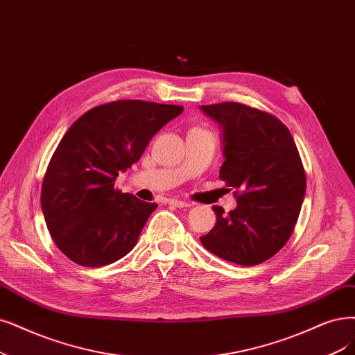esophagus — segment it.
Segmentation results:
<instances>
[{
  "label": "esophagus",
  "mask_w": 355,
  "mask_h": 355,
  "mask_svg": "<svg viewBox=\"0 0 355 355\" xmlns=\"http://www.w3.org/2000/svg\"><path fill=\"white\" fill-rule=\"evenodd\" d=\"M171 206H175V207H190L191 205L189 202H182V200H169Z\"/></svg>",
  "instance_id": "obj_1"
}]
</instances>
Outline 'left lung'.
Listing matches in <instances>:
<instances>
[{"label": "left lung", "instance_id": "8db88e82", "mask_svg": "<svg viewBox=\"0 0 355 355\" xmlns=\"http://www.w3.org/2000/svg\"><path fill=\"white\" fill-rule=\"evenodd\" d=\"M222 128L225 161L219 178L234 189L237 207L200 241L215 256L253 266L290 240L306 194V173L295 141L277 116L239 102L202 105Z\"/></svg>", "mask_w": 355, "mask_h": 355}]
</instances>
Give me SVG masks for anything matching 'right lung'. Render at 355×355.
Masks as SVG:
<instances>
[{
  "mask_svg": "<svg viewBox=\"0 0 355 355\" xmlns=\"http://www.w3.org/2000/svg\"><path fill=\"white\" fill-rule=\"evenodd\" d=\"M182 110L114 101L89 110L64 135L46 168L41 206L52 240L74 263L99 268L133 250L157 205L121 193L114 182Z\"/></svg>",
  "mask_w": 355,
  "mask_h": 355,
  "instance_id": "add662e5",
  "label": "right lung"
}]
</instances>
